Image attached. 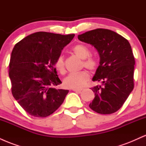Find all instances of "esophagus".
I'll return each mask as SVG.
<instances>
[{
    "mask_svg": "<svg viewBox=\"0 0 146 146\" xmlns=\"http://www.w3.org/2000/svg\"><path fill=\"white\" fill-rule=\"evenodd\" d=\"M73 90L75 92H78V93H81V91L82 90V89H73Z\"/></svg>",
    "mask_w": 146,
    "mask_h": 146,
    "instance_id": "34e87169",
    "label": "esophagus"
}]
</instances>
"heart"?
I'll return each mask as SVG.
<instances>
[{"label": "heart", "mask_w": 146, "mask_h": 146, "mask_svg": "<svg viewBox=\"0 0 146 146\" xmlns=\"http://www.w3.org/2000/svg\"><path fill=\"white\" fill-rule=\"evenodd\" d=\"M73 53L80 59L83 60L82 66L90 71L96 69L97 63L93 58H88L90 56V51L86 46L83 44H77L73 48ZM55 66L61 74L65 73L64 59L62 56L57 58ZM90 79V75L86 71H82L77 73L69 74L64 80V86L71 89H80L86 85Z\"/></svg>", "instance_id": "b5f03b06"}]
</instances>
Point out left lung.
I'll return each instance as SVG.
<instances>
[{
  "label": "left lung",
  "mask_w": 146,
  "mask_h": 146,
  "mask_svg": "<svg viewBox=\"0 0 146 146\" xmlns=\"http://www.w3.org/2000/svg\"><path fill=\"white\" fill-rule=\"evenodd\" d=\"M80 41L91 44L100 56L90 89L95 93L89 107L96 113L112 114L123 106L134 88L135 58L129 42L109 29H97L78 35Z\"/></svg>",
  "instance_id": "1"
}]
</instances>
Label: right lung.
<instances>
[{"label":"right lung","instance_id":"right-lung-1","mask_svg":"<svg viewBox=\"0 0 146 146\" xmlns=\"http://www.w3.org/2000/svg\"><path fill=\"white\" fill-rule=\"evenodd\" d=\"M74 36L40 31L25 37L13 48L9 65L11 92L31 116L51 115L68 94V90L53 87L62 83L55 63Z\"/></svg>","mask_w":146,"mask_h":146}]
</instances>
